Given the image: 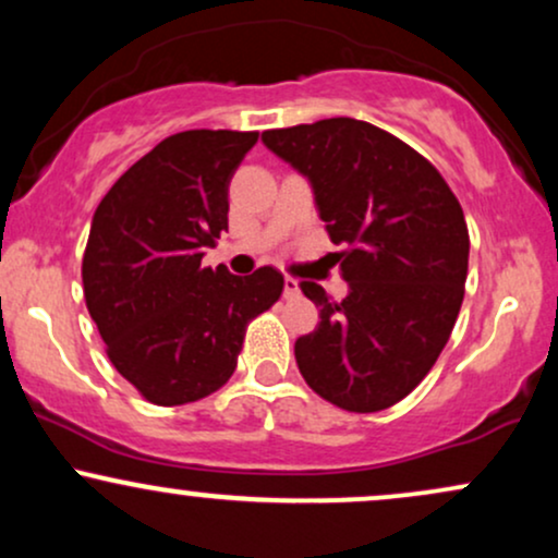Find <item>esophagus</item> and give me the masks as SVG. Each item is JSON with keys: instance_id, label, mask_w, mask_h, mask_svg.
<instances>
[{"instance_id": "esophagus-1", "label": "esophagus", "mask_w": 558, "mask_h": 558, "mask_svg": "<svg viewBox=\"0 0 558 558\" xmlns=\"http://www.w3.org/2000/svg\"><path fill=\"white\" fill-rule=\"evenodd\" d=\"M283 296L286 299L299 296V280H293V278H286L283 280Z\"/></svg>"}]
</instances>
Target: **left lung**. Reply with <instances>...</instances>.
<instances>
[{
    "label": "left lung",
    "mask_w": 558,
    "mask_h": 558,
    "mask_svg": "<svg viewBox=\"0 0 558 558\" xmlns=\"http://www.w3.org/2000/svg\"><path fill=\"white\" fill-rule=\"evenodd\" d=\"M312 185L332 243H343V301L301 283L319 325L296 354L306 386L345 412H380L420 386L464 299L470 233L440 172L380 128L354 118L262 133Z\"/></svg>",
    "instance_id": "1"
}]
</instances>
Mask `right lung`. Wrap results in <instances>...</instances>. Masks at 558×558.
Wrapping results in <instances>:
<instances>
[{"label":"right lung","mask_w":558,"mask_h":558,"mask_svg":"<svg viewBox=\"0 0 558 558\" xmlns=\"http://www.w3.org/2000/svg\"><path fill=\"white\" fill-rule=\"evenodd\" d=\"M259 133L165 138L96 207L83 296L107 356L146 401L181 407L233 375L246 325L283 293V275L202 267L228 230V185Z\"/></svg>","instance_id":"1"}]
</instances>
